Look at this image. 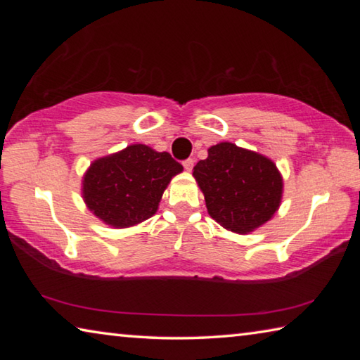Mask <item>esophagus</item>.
Returning a JSON list of instances; mask_svg holds the SVG:
<instances>
[{"label":"esophagus","mask_w":360,"mask_h":360,"mask_svg":"<svg viewBox=\"0 0 360 360\" xmlns=\"http://www.w3.org/2000/svg\"><path fill=\"white\" fill-rule=\"evenodd\" d=\"M182 167H184L187 172H191V169L193 168V158H187V160L182 162Z\"/></svg>","instance_id":"obj_1"}]
</instances>
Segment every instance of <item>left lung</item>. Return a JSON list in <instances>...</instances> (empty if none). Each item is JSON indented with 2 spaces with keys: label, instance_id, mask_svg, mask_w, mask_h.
Returning <instances> with one entry per match:
<instances>
[{
  "label": "left lung",
  "instance_id": "obj_1",
  "mask_svg": "<svg viewBox=\"0 0 360 360\" xmlns=\"http://www.w3.org/2000/svg\"><path fill=\"white\" fill-rule=\"evenodd\" d=\"M210 216L224 229L249 233L270 221L283 197V178L275 163L233 143L208 149L193 167Z\"/></svg>",
  "mask_w": 360,
  "mask_h": 360
}]
</instances>
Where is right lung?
<instances>
[{"label": "right lung", "instance_id": "add662e5", "mask_svg": "<svg viewBox=\"0 0 360 360\" xmlns=\"http://www.w3.org/2000/svg\"><path fill=\"white\" fill-rule=\"evenodd\" d=\"M182 165L168 152L146 144L95 160L84 174L82 197L87 208L114 229H127L154 216L173 176Z\"/></svg>", "mask_w": 360, "mask_h": 360}]
</instances>
